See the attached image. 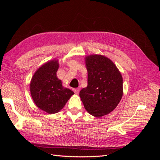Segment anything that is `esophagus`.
<instances>
[{"label": "esophagus", "mask_w": 160, "mask_h": 160, "mask_svg": "<svg viewBox=\"0 0 160 160\" xmlns=\"http://www.w3.org/2000/svg\"><path fill=\"white\" fill-rule=\"evenodd\" d=\"M73 91L75 92V93L78 94L79 92V89H73Z\"/></svg>", "instance_id": "1"}]
</instances>
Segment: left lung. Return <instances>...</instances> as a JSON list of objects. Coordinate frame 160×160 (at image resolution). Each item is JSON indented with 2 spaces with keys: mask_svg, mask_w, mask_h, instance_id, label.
Returning <instances> with one entry per match:
<instances>
[{
  "mask_svg": "<svg viewBox=\"0 0 160 160\" xmlns=\"http://www.w3.org/2000/svg\"><path fill=\"white\" fill-rule=\"evenodd\" d=\"M88 72V86L79 93L88 112L96 118L115 109L123 96V78L109 58L101 55L85 57Z\"/></svg>",
  "mask_w": 160,
  "mask_h": 160,
  "instance_id": "left-lung-1",
  "label": "left lung"
}]
</instances>
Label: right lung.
<instances>
[{
  "label": "right lung",
  "instance_id": "obj_1",
  "mask_svg": "<svg viewBox=\"0 0 160 160\" xmlns=\"http://www.w3.org/2000/svg\"><path fill=\"white\" fill-rule=\"evenodd\" d=\"M58 60H51L42 65L34 73L30 83L32 98L37 107L47 113H56L63 108L71 96V89L65 88L57 78Z\"/></svg>",
  "mask_w": 160,
  "mask_h": 160
}]
</instances>
